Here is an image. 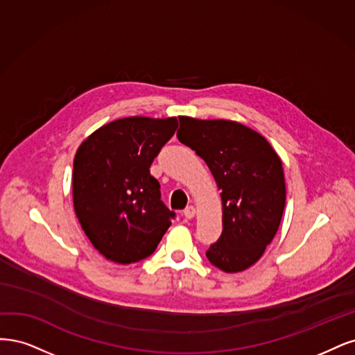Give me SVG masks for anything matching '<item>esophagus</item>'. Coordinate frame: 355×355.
Segmentation results:
<instances>
[{
  "mask_svg": "<svg viewBox=\"0 0 355 355\" xmlns=\"http://www.w3.org/2000/svg\"><path fill=\"white\" fill-rule=\"evenodd\" d=\"M194 215H196V208L191 207V205H190V207H187V208L184 209V216H186L187 220H190V218H193Z\"/></svg>",
  "mask_w": 355,
  "mask_h": 355,
  "instance_id": "obj_1",
  "label": "esophagus"
}]
</instances>
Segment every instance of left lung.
<instances>
[{"label":"left lung","instance_id":"left-lung-1","mask_svg":"<svg viewBox=\"0 0 355 355\" xmlns=\"http://www.w3.org/2000/svg\"><path fill=\"white\" fill-rule=\"evenodd\" d=\"M178 119V140L207 162L221 190L223 233L207 257L225 272L243 271L279 230L286 203L280 157L264 137L239 122Z\"/></svg>","mask_w":355,"mask_h":355}]
</instances>
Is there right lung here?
Masks as SVG:
<instances>
[{
	"label": "right lung",
	"instance_id": "1",
	"mask_svg": "<svg viewBox=\"0 0 355 355\" xmlns=\"http://www.w3.org/2000/svg\"><path fill=\"white\" fill-rule=\"evenodd\" d=\"M178 128L177 118L131 116L103 125L73 159V208L106 259L131 264L152 255L175 216L161 200L150 165Z\"/></svg>",
	"mask_w": 355,
	"mask_h": 355
}]
</instances>
